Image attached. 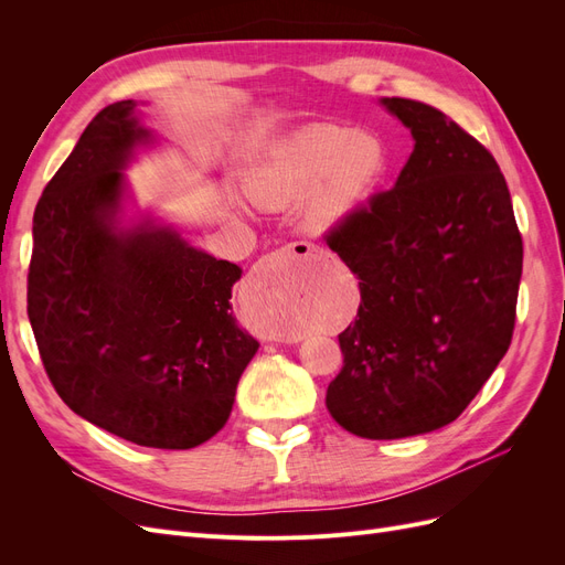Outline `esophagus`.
Segmentation results:
<instances>
[{
  "instance_id": "1",
  "label": "esophagus",
  "mask_w": 565,
  "mask_h": 565,
  "mask_svg": "<svg viewBox=\"0 0 565 565\" xmlns=\"http://www.w3.org/2000/svg\"><path fill=\"white\" fill-rule=\"evenodd\" d=\"M273 262H292V259H306V262H320L324 259V252L313 245V243H306V241H299V243H292V245H285L282 249H278L276 254L270 256ZM268 339L273 341H297L299 337L295 332H285V330H268L266 332Z\"/></svg>"
}]
</instances>
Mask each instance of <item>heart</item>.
Wrapping results in <instances>:
<instances>
[{
	"label": "heart",
	"instance_id": "obj_1",
	"mask_svg": "<svg viewBox=\"0 0 565 565\" xmlns=\"http://www.w3.org/2000/svg\"><path fill=\"white\" fill-rule=\"evenodd\" d=\"M386 152L377 136L339 125L306 127L273 150L254 179V195L264 204L309 198L311 224L332 226L351 216L370 198L384 172ZM276 330H292L289 318H276Z\"/></svg>",
	"mask_w": 565,
	"mask_h": 565
}]
</instances>
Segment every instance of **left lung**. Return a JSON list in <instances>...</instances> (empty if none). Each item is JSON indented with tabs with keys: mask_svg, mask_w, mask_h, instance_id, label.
Wrapping results in <instances>:
<instances>
[{
	"mask_svg": "<svg viewBox=\"0 0 565 565\" xmlns=\"http://www.w3.org/2000/svg\"><path fill=\"white\" fill-rule=\"evenodd\" d=\"M382 104L413 131V156L396 185L324 233L361 280L324 403L339 426L372 440L434 431L465 413L511 344L523 270L492 152L422 100Z\"/></svg>",
	"mask_w": 565,
	"mask_h": 565,
	"instance_id": "8db88e82",
	"label": "left lung"
}]
</instances>
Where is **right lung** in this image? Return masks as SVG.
<instances>
[{
	"label": "right lung",
	"instance_id": "1",
	"mask_svg": "<svg viewBox=\"0 0 565 565\" xmlns=\"http://www.w3.org/2000/svg\"><path fill=\"white\" fill-rule=\"evenodd\" d=\"M134 100L106 106L32 218L28 318L63 403L136 446L188 450L224 429L256 341L235 324L241 268L172 231L122 233V172L150 134Z\"/></svg>",
	"mask_w": 565,
	"mask_h": 565
}]
</instances>
